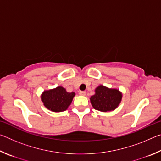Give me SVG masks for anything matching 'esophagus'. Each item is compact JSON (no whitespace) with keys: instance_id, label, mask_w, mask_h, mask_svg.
<instances>
[{"instance_id":"obj_1","label":"esophagus","mask_w":161,"mask_h":161,"mask_svg":"<svg viewBox=\"0 0 161 161\" xmlns=\"http://www.w3.org/2000/svg\"><path fill=\"white\" fill-rule=\"evenodd\" d=\"M79 94H80V95H81V96H85V95H86V92L80 91V92H79Z\"/></svg>"}]
</instances>
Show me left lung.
Listing matches in <instances>:
<instances>
[{"label":"left lung","instance_id":"obj_1","mask_svg":"<svg viewBox=\"0 0 161 161\" xmlns=\"http://www.w3.org/2000/svg\"><path fill=\"white\" fill-rule=\"evenodd\" d=\"M122 99V94L116 89H109L100 85L95 89V94L90 98L94 109L107 112L118 107Z\"/></svg>","mask_w":161,"mask_h":161}]
</instances>
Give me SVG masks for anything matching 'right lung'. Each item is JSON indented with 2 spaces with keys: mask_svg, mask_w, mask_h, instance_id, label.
<instances>
[{
  "mask_svg": "<svg viewBox=\"0 0 161 161\" xmlns=\"http://www.w3.org/2000/svg\"><path fill=\"white\" fill-rule=\"evenodd\" d=\"M75 96V92H67L64 87L59 86L43 92L41 100L47 109L54 112H61L67 109Z\"/></svg>",
  "mask_w": 161,
  "mask_h": 161,
  "instance_id": "1",
  "label": "right lung"
}]
</instances>
